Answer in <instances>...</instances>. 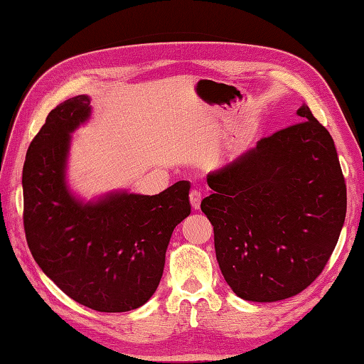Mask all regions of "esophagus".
Segmentation results:
<instances>
[{
  "label": "esophagus",
  "instance_id": "esophagus-1",
  "mask_svg": "<svg viewBox=\"0 0 364 364\" xmlns=\"http://www.w3.org/2000/svg\"><path fill=\"white\" fill-rule=\"evenodd\" d=\"M202 198H203L202 192L197 191V189L191 191L189 200H191V205H192V208H194V210H198V208H200V203H202Z\"/></svg>",
  "mask_w": 364,
  "mask_h": 364
}]
</instances>
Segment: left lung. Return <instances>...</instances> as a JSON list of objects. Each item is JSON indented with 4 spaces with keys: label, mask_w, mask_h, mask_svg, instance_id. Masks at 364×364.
Segmentation results:
<instances>
[{
    "label": "left lung",
    "mask_w": 364,
    "mask_h": 364,
    "mask_svg": "<svg viewBox=\"0 0 364 364\" xmlns=\"http://www.w3.org/2000/svg\"><path fill=\"white\" fill-rule=\"evenodd\" d=\"M301 122L258 141L208 175L202 211L236 296L277 301L306 289L328 262L344 225L347 192L335 142L310 107Z\"/></svg>",
    "instance_id": "8db88e82"
}]
</instances>
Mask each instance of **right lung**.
<instances>
[{"mask_svg": "<svg viewBox=\"0 0 364 364\" xmlns=\"http://www.w3.org/2000/svg\"><path fill=\"white\" fill-rule=\"evenodd\" d=\"M90 117L73 97L48 114L23 166V225L46 277L78 304L102 313L142 306L161 282L173 228L191 214L189 181L158 196L128 192L81 203L65 184L70 133Z\"/></svg>", "mask_w": 364, "mask_h": 364, "instance_id": "add662e5", "label": "right lung"}]
</instances>
